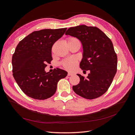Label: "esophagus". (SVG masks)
Returning <instances> with one entry per match:
<instances>
[{"label":"esophagus","mask_w":135,"mask_h":135,"mask_svg":"<svg viewBox=\"0 0 135 135\" xmlns=\"http://www.w3.org/2000/svg\"><path fill=\"white\" fill-rule=\"evenodd\" d=\"M74 74L73 73H71V72H68V76H70V75H73Z\"/></svg>","instance_id":"obj_1"}]
</instances>
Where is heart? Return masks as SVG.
I'll use <instances>...</instances> for the list:
<instances>
[{"label":"heart","mask_w":135,"mask_h":135,"mask_svg":"<svg viewBox=\"0 0 135 135\" xmlns=\"http://www.w3.org/2000/svg\"><path fill=\"white\" fill-rule=\"evenodd\" d=\"M76 42H79L78 40V39H76L75 37H69L67 39V44L68 45L71 44H74ZM78 61L75 59V58H68L64 60V61H62L61 65L65 69H66L68 70L72 71L74 69H75V68L77 66Z\"/></svg>","instance_id":"heart-1"}]
</instances>
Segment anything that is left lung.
Listing matches in <instances>:
<instances>
[{"mask_svg":"<svg viewBox=\"0 0 135 135\" xmlns=\"http://www.w3.org/2000/svg\"><path fill=\"white\" fill-rule=\"evenodd\" d=\"M65 35L81 42L83 54L80 68L83 71H90L86 78L77 74L80 82L73 86V90L87 99L102 95L110 86L117 71V55L111 40L99 28L85 25L69 28Z\"/></svg>","mask_w":135,"mask_h":135,"instance_id":"8db88e82","label":"left lung"}]
</instances>
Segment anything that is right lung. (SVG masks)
I'll list each match as a JSON object with an SVG mask.
<instances>
[{"instance_id":"add662e5","label":"right lung","mask_w":135,"mask_h":135,"mask_svg":"<svg viewBox=\"0 0 135 135\" xmlns=\"http://www.w3.org/2000/svg\"><path fill=\"white\" fill-rule=\"evenodd\" d=\"M67 28L46 29L28 35L17 45L12 59L13 76L21 90L35 99L44 100L56 93L57 83L68 72L59 68L45 71L52 60V48Z\"/></svg>"}]
</instances>
